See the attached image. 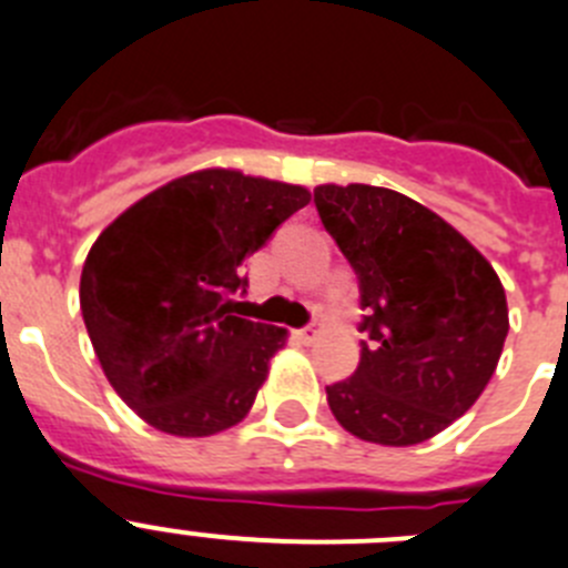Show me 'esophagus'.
Segmentation results:
<instances>
[{
    "label": "esophagus",
    "mask_w": 568,
    "mask_h": 568,
    "mask_svg": "<svg viewBox=\"0 0 568 568\" xmlns=\"http://www.w3.org/2000/svg\"><path fill=\"white\" fill-rule=\"evenodd\" d=\"M321 329H324V324H313V327H307V329H298V333H295V335H298V338L304 341V344H313V341L321 335Z\"/></svg>",
    "instance_id": "esophagus-1"
}]
</instances>
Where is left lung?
<instances>
[{"mask_svg":"<svg viewBox=\"0 0 568 568\" xmlns=\"http://www.w3.org/2000/svg\"><path fill=\"white\" fill-rule=\"evenodd\" d=\"M315 207L369 313L358 369L327 386L329 409L369 444H424L489 384L509 333L504 284L453 224L398 190L318 184Z\"/></svg>","mask_w":568,"mask_h":568,"instance_id":"obj_1","label":"left lung"}]
</instances>
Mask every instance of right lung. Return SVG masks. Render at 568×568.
Segmentation results:
<instances>
[{"mask_svg":"<svg viewBox=\"0 0 568 568\" xmlns=\"http://www.w3.org/2000/svg\"><path fill=\"white\" fill-rule=\"evenodd\" d=\"M301 184L207 168L179 175L102 230L79 304L115 395L144 424L207 438L247 418L287 329L233 315L244 261L295 210Z\"/></svg>","mask_w":568,"mask_h":568,"instance_id":"add662e5","label":"right lung"}]
</instances>
